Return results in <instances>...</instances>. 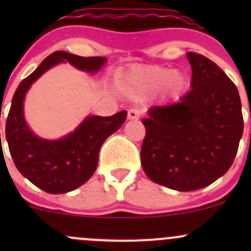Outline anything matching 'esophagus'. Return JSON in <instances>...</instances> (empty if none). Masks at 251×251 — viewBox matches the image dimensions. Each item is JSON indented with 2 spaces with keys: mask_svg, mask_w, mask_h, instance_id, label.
<instances>
[{
  "mask_svg": "<svg viewBox=\"0 0 251 251\" xmlns=\"http://www.w3.org/2000/svg\"><path fill=\"white\" fill-rule=\"evenodd\" d=\"M141 118V111L138 109H130L127 111L128 120H138Z\"/></svg>",
  "mask_w": 251,
  "mask_h": 251,
  "instance_id": "esophagus-1",
  "label": "esophagus"
}]
</instances>
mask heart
Wrapping results in <instances>:
<instances>
[{
	"instance_id": "obj_1",
	"label": "heart",
	"mask_w": 251,
	"mask_h": 251,
	"mask_svg": "<svg viewBox=\"0 0 251 251\" xmlns=\"http://www.w3.org/2000/svg\"><path fill=\"white\" fill-rule=\"evenodd\" d=\"M189 76L186 73L175 72L169 68L146 67L137 68L127 73L123 80V88L133 98L158 92L165 86L171 97H179L188 88Z\"/></svg>"
}]
</instances>
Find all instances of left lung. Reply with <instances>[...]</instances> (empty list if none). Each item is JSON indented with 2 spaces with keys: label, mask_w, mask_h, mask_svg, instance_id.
I'll use <instances>...</instances> for the list:
<instances>
[{
  "label": "left lung",
  "mask_w": 251,
  "mask_h": 251,
  "mask_svg": "<svg viewBox=\"0 0 251 251\" xmlns=\"http://www.w3.org/2000/svg\"><path fill=\"white\" fill-rule=\"evenodd\" d=\"M191 88L178 103L151 107L142 120L141 163L155 183L179 192L209 186L228 171L243 136L237 87L212 60L188 52Z\"/></svg>",
  "instance_id": "1"
}]
</instances>
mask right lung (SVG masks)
<instances>
[{"label": "right lung", "instance_id": "add662e5", "mask_svg": "<svg viewBox=\"0 0 251 251\" xmlns=\"http://www.w3.org/2000/svg\"><path fill=\"white\" fill-rule=\"evenodd\" d=\"M69 63L86 73H97L105 57H80L64 50L48 55L18 86L6 121V140L19 173L50 194L74 191L95 174L102 144L121 127L127 116L123 110L111 116L88 115L73 132L59 140L35 135L24 118V100L32 83L59 63Z\"/></svg>", "mask_w": 251, "mask_h": 251}]
</instances>
